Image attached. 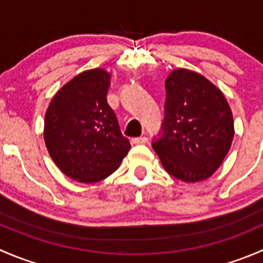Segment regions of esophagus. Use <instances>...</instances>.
I'll use <instances>...</instances> for the list:
<instances>
[{
  "label": "esophagus",
  "instance_id": "esophagus-1",
  "mask_svg": "<svg viewBox=\"0 0 263 263\" xmlns=\"http://www.w3.org/2000/svg\"><path fill=\"white\" fill-rule=\"evenodd\" d=\"M145 142H147V137H145V136L132 139V144H135V145H141V144H145Z\"/></svg>",
  "mask_w": 263,
  "mask_h": 263
}]
</instances>
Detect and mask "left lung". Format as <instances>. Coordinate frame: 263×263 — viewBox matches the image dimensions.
Masks as SVG:
<instances>
[{"label": "left lung", "mask_w": 263, "mask_h": 263, "mask_svg": "<svg viewBox=\"0 0 263 263\" xmlns=\"http://www.w3.org/2000/svg\"><path fill=\"white\" fill-rule=\"evenodd\" d=\"M163 135L153 142L164 169L187 183L205 181L217 171L234 137L233 113L221 90L187 68L165 80Z\"/></svg>", "instance_id": "8db88e82"}]
</instances>
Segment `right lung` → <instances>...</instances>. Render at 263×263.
<instances>
[{"mask_svg":"<svg viewBox=\"0 0 263 263\" xmlns=\"http://www.w3.org/2000/svg\"><path fill=\"white\" fill-rule=\"evenodd\" d=\"M110 73L84 71L63 85L44 118V142L60 171L73 181L95 183L121 165L131 145L107 102Z\"/></svg>","mask_w":263,"mask_h":263,"instance_id":"right-lung-1","label":"right lung"}]
</instances>
